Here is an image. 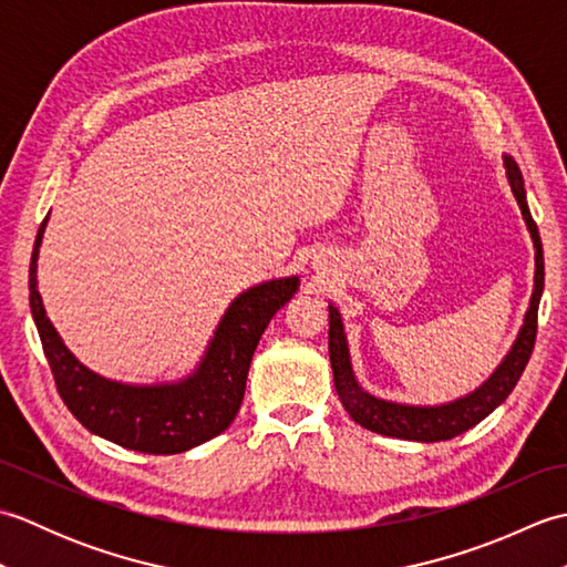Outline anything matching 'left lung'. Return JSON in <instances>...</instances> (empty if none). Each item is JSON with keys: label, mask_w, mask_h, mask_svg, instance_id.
I'll use <instances>...</instances> for the list:
<instances>
[{"label": "left lung", "mask_w": 567, "mask_h": 567, "mask_svg": "<svg viewBox=\"0 0 567 567\" xmlns=\"http://www.w3.org/2000/svg\"><path fill=\"white\" fill-rule=\"evenodd\" d=\"M504 167H507L509 187L514 192L516 202H519V209L524 214V221L528 226V234H532L534 248H536L534 295L524 317L519 339L514 341L512 351L502 360V365L492 372L483 388H477L475 392H470L467 396H461V400L449 402V404L409 406V404L378 400V396H372L360 388L351 368V355H348V341H346L341 315L339 309L329 305V358L333 368V384H336V392H339L341 404L346 406V412L351 414L355 424H360L363 429L382 433V436L421 441V443L449 441L453 436H461L463 431L473 429L487 414L495 412V409L507 400L509 392L516 388V382H519L536 343L538 302H540V292H544V246H540V236H538L534 216L528 212L519 165H516L509 155H504Z\"/></svg>", "instance_id": "8db88e82"}]
</instances>
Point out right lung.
<instances>
[{
    "mask_svg": "<svg viewBox=\"0 0 567 567\" xmlns=\"http://www.w3.org/2000/svg\"><path fill=\"white\" fill-rule=\"evenodd\" d=\"M48 216L43 219L29 268V302L43 353L51 365L60 400L84 429L124 449L173 455L219 436L244 402L252 353L270 319L299 287V277H282L250 287L236 297L219 321L199 368L173 384H122L84 368L60 341L35 290V260Z\"/></svg>",
    "mask_w": 567,
    "mask_h": 567,
    "instance_id": "right-lung-1",
    "label": "right lung"
}]
</instances>
